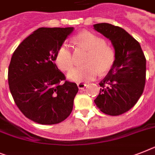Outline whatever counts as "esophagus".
Returning a JSON list of instances; mask_svg holds the SVG:
<instances>
[{
  "instance_id": "obj_1",
  "label": "esophagus",
  "mask_w": 155,
  "mask_h": 155,
  "mask_svg": "<svg viewBox=\"0 0 155 155\" xmlns=\"http://www.w3.org/2000/svg\"><path fill=\"white\" fill-rule=\"evenodd\" d=\"M77 86L80 89H84L86 87L87 84L85 83H84V82H79V83H77Z\"/></svg>"
}]
</instances>
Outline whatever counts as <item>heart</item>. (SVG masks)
<instances>
[{"instance_id":"heart-1","label":"heart","mask_w":155,"mask_h":155,"mask_svg":"<svg viewBox=\"0 0 155 155\" xmlns=\"http://www.w3.org/2000/svg\"><path fill=\"white\" fill-rule=\"evenodd\" d=\"M74 43L78 48L87 51L84 58V65L75 68L68 74L73 81H90L98 74H106L115 61L114 49L106 44L102 38L89 31H82L74 37ZM55 63L64 71L71 70L75 64V58L71 49L66 43L58 47L54 58Z\"/></svg>"}]
</instances>
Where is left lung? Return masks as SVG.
<instances>
[{
  "mask_svg": "<svg viewBox=\"0 0 155 155\" xmlns=\"http://www.w3.org/2000/svg\"><path fill=\"white\" fill-rule=\"evenodd\" d=\"M94 28L109 38L115 49V61L99 83L94 102L104 114L120 115L131 110L143 92L146 58L140 43L121 27L102 23Z\"/></svg>",
  "mask_w": 155,
  "mask_h": 155,
  "instance_id": "8db88e82",
  "label": "left lung"
}]
</instances>
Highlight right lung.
Returning a JSON list of instances; mask_svg holds the SVG:
<instances>
[{"label": "right lung", "mask_w": 155, "mask_h": 155, "mask_svg": "<svg viewBox=\"0 0 155 155\" xmlns=\"http://www.w3.org/2000/svg\"><path fill=\"white\" fill-rule=\"evenodd\" d=\"M73 27H41L14 51L8 80L15 105L41 124L61 123L71 114L79 88L54 63L55 53Z\"/></svg>", "instance_id": "obj_1"}]
</instances>
